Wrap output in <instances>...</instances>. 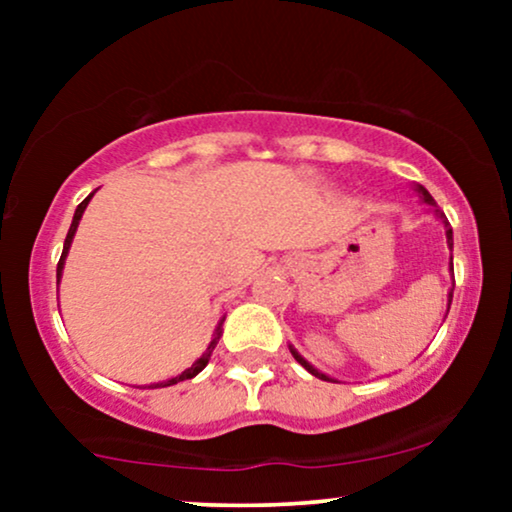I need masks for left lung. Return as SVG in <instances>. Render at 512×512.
<instances>
[{
    "label": "left lung",
    "instance_id": "8db88e82",
    "mask_svg": "<svg viewBox=\"0 0 512 512\" xmlns=\"http://www.w3.org/2000/svg\"><path fill=\"white\" fill-rule=\"evenodd\" d=\"M417 193H419V195H422V200L426 202V205L436 207V216H440V219H443V221H445V214H443V212H440V209H438V205H436V200H433V198H431V193H429V191H426V188H424V186H417ZM445 228H447V247H450V249H452V228H450V223H447V221H445ZM450 303H452V291H450V300H447V310H450ZM291 354H293V359H296V361L300 363V366H303V368L307 370V373H312L314 377H319V380H328V382H333V380H331V377H328V375H324V373H319V370H317V368H312V366H310V363H307V361L303 359V356H300V354H298V352H296V349H293V347H291Z\"/></svg>",
    "mask_w": 512,
    "mask_h": 512
}]
</instances>
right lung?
Segmentation results:
<instances>
[{"instance_id": "obj_1", "label": "right lung", "mask_w": 512, "mask_h": 512, "mask_svg": "<svg viewBox=\"0 0 512 512\" xmlns=\"http://www.w3.org/2000/svg\"><path fill=\"white\" fill-rule=\"evenodd\" d=\"M90 198H93V193L88 195L86 200L81 202L79 207H76V212H74V219H72V226H69V233H67V237H65V247H62V256H60V261H58V282H60V275H62V265H65V256H67V251H69V244H72V237H74V233H76V226H79V221H81V214H83V209H86V205L90 202ZM219 338H221V326L216 328V335H214V340L209 342V347H207V352L200 356L198 361L193 363L191 368H186L184 373L181 375H177V377H172V380H167V382H158V384H151L149 389H158V387H172V384H177V382H184V380H191V377H195L200 373L202 368L207 366L209 363V356H212V352H214V347H216V342H219Z\"/></svg>"}]
</instances>
